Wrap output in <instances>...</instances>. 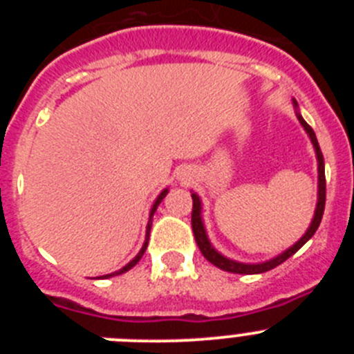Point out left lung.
I'll return each instance as SVG.
<instances>
[{
  "instance_id": "1",
  "label": "left lung",
  "mask_w": 354,
  "mask_h": 354,
  "mask_svg": "<svg viewBox=\"0 0 354 354\" xmlns=\"http://www.w3.org/2000/svg\"><path fill=\"white\" fill-rule=\"evenodd\" d=\"M299 122H301V126L305 127V131L308 133L310 136L312 143H314V149H315V154H317V162H319V200H317V207H315V214H314V220H312L310 227L308 230L305 232V236L296 243L294 246H290L287 252H283L282 255H278V257L271 259L268 262H261V264H241V262L236 261H230V259L223 257L220 253L216 252L214 248L211 246L209 243L207 236H205V230H204V223H202V216H200V200L198 196L193 193L192 198H193V209H192V228H193V234H195V241L196 245H198L200 252L207 259L211 264H214L216 268H220V270L228 271V273H239V274H257V273H266V271L273 270L277 266H280L282 262H286L287 259L292 257L294 253L298 252L303 245H305L306 241L310 239L312 236L315 234L317 230L319 223L323 220V212H324V204H326V177H324V158H323V152L319 149V143L317 138H315V133L305 120H303L301 115L298 113Z\"/></svg>"
}]
</instances>
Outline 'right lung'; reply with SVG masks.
Segmentation results:
<instances>
[{"instance_id": "1", "label": "right lung", "mask_w": 354, "mask_h": 354, "mask_svg": "<svg viewBox=\"0 0 354 354\" xmlns=\"http://www.w3.org/2000/svg\"><path fill=\"white\" fill-rule=\"evenodd\" d=\"M167 193H168V189H165V192H162L161 195L158 196V200H156V202H154V205H152V211H150V220H152V216H154L156 209H158V205L161 204V202H162V198H165V196H167ZM150 220H149V225H147V239H145V245H143V248L140 250V253H138V255H136V257H134L133 261L129 262V264H127V266H124V268H122L120 271H115V273H111V274H104V277H101V278H109V277H115V274H122V273H126V271H129L131 268H134V266L138 264V262H140V259H142V257H143V253H145V250H147V245H149L150 227H152V223H150Z\"/></svg>"}]
</instances>
